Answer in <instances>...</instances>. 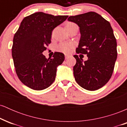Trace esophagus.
<instances>
[{
  "mask_svg": "<svg viewBox=\"0 0 127 127\" xmlns=\"http://www.w3.org/2000/svg\"><path fill=\"white\" fill-rule=\"evenodd\" d=\"M68 58H69V56H68V55H65V60L68 59Z\"/></svg>",
  "mask_w": 127,
  "mask_h": 127,
  "instance_id": "1",
  "label": "esophagus"
}]
</instances>
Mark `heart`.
<instances>
[{
    "label": "heart",
    "mask_w": 127,
    "mask_h": 127,
    "mask_svg": "<svg viewBox=\"0 0 127 127\" xmlns=\"http://www.w3.org/2000/svg\"><path fill=\"white\" fill-rule=\"evenodd\" d=\"M75 23L72 22H68L66 24V28L67 29L71 26L75 25ZM74 48V45L71 43H66V42H62L58 45L57 50L60 52H62L63 53L65 54H68L72 51V49Z\"/></svg>",
    "instance_id": "1"
}]
</instances>
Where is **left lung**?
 Masks as SVG:
<instances>
[{"instance_id":"1","label":"left lung","mask_w":127,"mask_h":127,"mask_svg":"<svg viewBox=\"0 0 127 127\" xmlns=\"http://www.w3.org/2000/svg\"><path fill=\"white\" fill-rule=\"evenodd\" d=\"M68 20L79 27L81 39L77 54H86L83 62L75 55L73 74L76 82L85 90L95 91L111 78L117 59V43L109 22L94 12L70 16Z\"/></svg>"}]
</instances>
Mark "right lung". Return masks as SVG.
<instances>
[{
	"instance_id": "1",
	"label": "right lung",
	"mask_w": 127,
	"mask_h": 127,
	"mask_svg": "<svg viewBox=\"0 0 127 127\" xmlns=\"http://www.w3.org/2000/svg\"><path fill=\"white\" fill-rule=\"evenodd\" d=\"M67 17L39 12L21 21L13 39L12 56L17 76L27 87L42 90L55 81L57 67L64 62V55L55 52L52 59H46L42 52L51 42L52 30Z\"/></svg>"
}]
</instances>
